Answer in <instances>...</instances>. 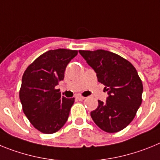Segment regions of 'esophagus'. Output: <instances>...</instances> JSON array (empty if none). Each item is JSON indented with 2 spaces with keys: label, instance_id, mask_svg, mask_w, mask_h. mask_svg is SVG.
Returning <instances> with one entry per match:
<instances>
[{
  "label": "esophagus",
  "instance_id": "esophagus-1",
  "mask_svg": "<svg viewBox=\"0 0 160 160\" xmlns=\"http://www.w3.org/2000/svg\"><path fill=\"white\" fill-rule=\"evenodd\" d=\"M76 99H77V100H78V101H83V100L85 99V97H82V96H80V95L76 96Z\"/></svg>",
  "mask_w": 160,
  "mask_h": 160
}]
</instances>
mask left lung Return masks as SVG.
<instances>
[{
	"instance_id": "8db88e82",
	"label": "left lung",
	"mask_w": 160,
	"mask_h": 160,
	"mask_svg": "<svg viewBox=\"0 0 160 160\" xmlns=\"http://www.w3.org/2000/svg\"><path fill=\"white\" fill-rule=\"evenodd\" d=\"M95 71L98 81L105 85L108 97L91 112L95 124L108 133L126 128L142 104V83L131 63L120 55L105 51H79Z\"/></svg>"
}]
</instances>
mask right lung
<instances>
[{
    "label": "right lung",
    "mask_w": 160,
    "mask_h": 160,
    "mask_svg": "<svg viewBox=\"0 0 160 160\" xmlns=\"http://www.w3.org/2000/svg\"><path fill=\"white\" fill-rule=\"evenodd\" d=\"M77 54V51L61 48L48 51L38 57L22 76L19 92L22 109L42 133H55L68 118L75 98L61 97L55 86L63 80L67 65Z\"/></svg>",
    "instance_id": "add662e5"
}]
</instances>
